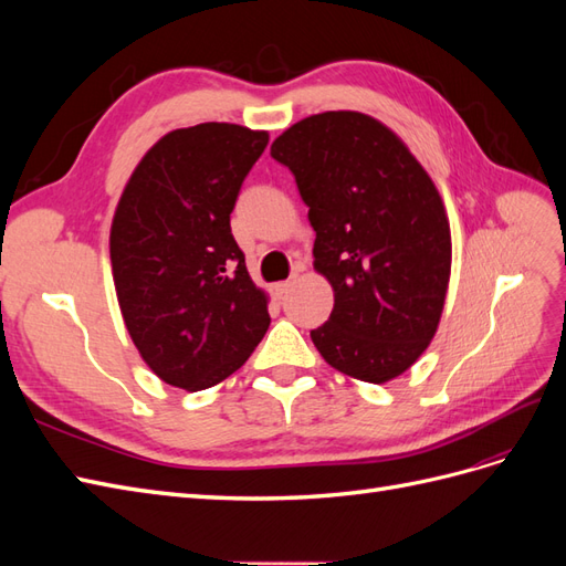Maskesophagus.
Wrapping results in <instances>:
<instances>
[{
    "mask_svg": "<svg viewBox=\"0 0 566 566\" xmlns=\"http://www.w3.org/2000/svg\"><path fill=\"white\" fill-rule=\"evenodd\" d=\"M290 287H293V281H283V283H276V285H273V297L283 300V297L290 293Z\"/></svg>",
    "mask_w": 566,
    "mask_h": 566,
    "instance_id": "esophagus-1",
    "label": "esophagus"
}]
</instances>
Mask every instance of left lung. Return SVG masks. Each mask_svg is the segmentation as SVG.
Segmentation results:
<instances>
[{"mask_svg": "<svg viewBox=\"0 0 566 566\" xmlns=\"http://www.w3.org/2000/svg\"><path fill=\"white\" fill-rule=\"evenodd\" d=\"M271 158L295 175L316 231L314 269L333 287L316 349L349 378H399L430 347L451 279L449 214L432 177L397 132L358 111L300 119Z\"/></svg>", "mask_w": 566, "mask_h": 566, "instance_id": "8db88e82", "label": "left lung"}]
</instances>
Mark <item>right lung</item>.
Returning a JSON list of instances; mask_svg holds the SVG:
<instances>
[{
	"instance_id": "obj_1",
	"label": "right lung",
	"mask_w": 566,
	"mask_h": 566,
	"mask_svg": "<svg viewBox=\"0 0 566 566\" xmlns=\"http://www.w3.org/2000/svg\"><path fill=\"white\" fill-rule=\"evenodd\" d=\"M269 132L202 123L167 132L134 167L111 224L119 312L146 366L200 391L241 368L269 328L231 212Z\"/></svg>"
}]
</instances>
